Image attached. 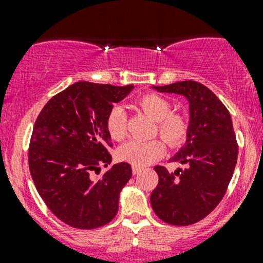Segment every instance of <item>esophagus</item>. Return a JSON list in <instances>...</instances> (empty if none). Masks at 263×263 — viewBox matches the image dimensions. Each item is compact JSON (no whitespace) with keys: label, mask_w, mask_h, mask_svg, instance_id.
Segmentation results:
<instances>
[{"label":"esophagus","mask_w":263,"mask_h":263,"mask_svg":"<svg viewBox=\"0 0 263 263\" xmlns=\"http://www.w3.org/2000/svg\"><path fill=\"white\" fill-rule=\"evenodd\" d=\"M139 172H141V168H140V166H136V165H132V174H137L139 173Z\"/></svg>","instance_id":"esophagus-1"}]
</instances>
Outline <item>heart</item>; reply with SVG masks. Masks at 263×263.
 Instances as JSON below:
<instances>
[{
  "label": "heart",
  "mask_w": 263,
  "mask_h": 263,
  "mask_svg": "<svg viewBox=\"0 0 263 263\" xmlns=\"http://www.w3.org/2000/svg\"><path fill=\"white\" fill-rule=\"evenodd\" d=\"M139 107L153 121L158 122V131L169 146H178L187 135V122L179 115H172V104L156 94H147L139 100ZM109 136L116 141L126 137V112L121 105H115L109 110L105 121ZM165 151L161 140L151 139L146 141L129 140L118 148V158L132 165L145 166L158 160Z\"/></svg>",
  "instance_id": "heart-1"
}]
</instances>
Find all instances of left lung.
<instances>
[{"label":"left lung","mask_w":263,"mask_h":263,"mask_svg":"<svg viewBox=\"0 0 263 263\" xmlns=\"http://www.w3.org/2000/svg\"><path fill=\"white\" fill-rule=\"evenodd\" d=\"M151 87L182 95L190 104L185 142L171 159L187 166L174 173L161 165L154 168L159 183L150 196L151 206L168 224H195L216 208L234 173L238 145L232 117L216 95L200 82Z\"/></svg>","instance_id":"left-lung-1"}]
</instances>
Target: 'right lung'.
Masks as SVG:
<instances>
[{"instance_id":"obj_1","label":"right lung","mask_w":263,"mask_h":263,"mask_svg":"<svg viewBox=\"0 0 263 263\" xmlns=\"http://www.w3.org/2000/svg\"><path fill=\"white\" fill-rule=\"evenodd\" d=\"M134 85L79 81L54 95L36 118L29 168L36 191L61 221L95 229L117 215L119 193L132 177L128 163H112L105 121ZM108 169L98 179L101 166Z\"/></svg>"}]
</instances>
